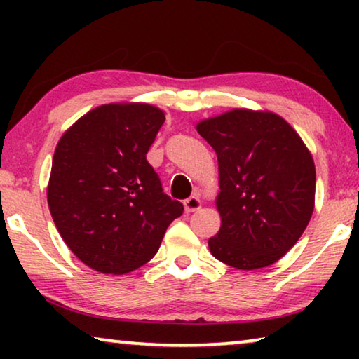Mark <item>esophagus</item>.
Returning a JSON list of instances; mask_svg holds the SVG:
<instances>
[{"mask_svg": "<svg viewBox=\"0 0 359 359\" xmlns=\"http://www.w3.org/2000/svg\"><path fill=\"white\" fill-rule=\"evenodd\" d=\"M203 208V203H201V199L198 196H191L184 201V210L186 212H196V210H199Z\"/></svg>", "mask_w": 359, "mask_h": 359, "instance_id": "34e87169", "label": "esophagus"}]
</instances>
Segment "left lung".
Listing matches in <instances>:
<instances>
[{
    "label": "left lung",
    "instance_id": "1",
    "mask_svg": "<svg viewBox=\"0 0 359 359\" xmlns=\"http://www.w3.org/2000/svg\"><path fill=\"white\" fill-rule=\"evenodd\" d=\"M196 130L217 154L219 233L209 250L237 269H259L283 258L306 230L316 205L311 150L271 111L235 107L203 119Z\"/></svg>",
    "mask_w": 359,
    "mask_h": 359
}]
</instances>
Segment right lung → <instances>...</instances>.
I'll list each match as a JSON object with an SVG mask.
<instances>
[{"label": "right lung", "mask_w": 359, "mask_h": 359, "mask_svg": "<svg viewBox=\"0 0 359 359\" xmlns=\"http://www.w3.org/2000/svg\"><path fill=\"white\" fill-rule=\"evenodd\" d=\"M163 122L156 106L111 102L81 116L58 140L48 209L67 247L95 271L126 274L150 262L183 214L147 161Z\"/></svg>", "instance_id": "1"}]
</instances>
